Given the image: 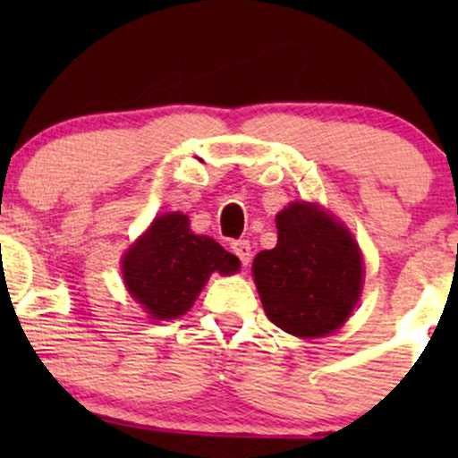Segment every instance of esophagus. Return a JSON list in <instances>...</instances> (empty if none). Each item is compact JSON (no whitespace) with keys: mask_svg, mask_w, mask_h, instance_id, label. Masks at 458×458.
I'll return each instance as SVG.
<instances>
[{"mask_svg":"<svg viewBox=\"0 0 458 458\" xmlns=\"http://www.w3.org/2000/svg\"><path fill=\"white\" fill-rule=\"evenodd\" d=\"M230 247H233L234 256H236V259L241 260V265H243V267L250 265V260H251V247H250V241L239 239V241H234V243L230 245Z\"/></svg>","mask_w":458,"mask_h":458,"instance_id":"esophagus-1","label":"esophagus"}]
</instances>
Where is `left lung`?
Returning <instances> with one entry per match:
<instances>
[{
  "instance_id": "8db88e82",
  "label": "left lung",
  "mask_w": 458,
  "mask_h": 458,
  "mask_svg": "<svg viewBox=\"0 0 458 458\" xmlns=\"http://www.w3.org/2000/svg\"><path fill=\"white\" fill-rule=\"evenodd\" d=\"M277 245L254 259L262 308L277 327L320 338L344 323L361 291L360 247L318 207L293 202L277 213Z\"/></svg>"
}]
</instances>
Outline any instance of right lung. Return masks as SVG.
<instances>
[{
    "label": "right lung",
    "mask_w": 458,
    "mask_h": 458,
    "mask_svg": "<svg viewBox=\"0 0 458 458\" xmlns=\"http://www.w3.org/2000/svg\"><path fill=\"white\" fill-rule=\"evenodd\" d=\"M239 259L211 236L193 234L187 215L167 213L127 251L124 284L152 318L182 317L213 271H239Z\"/></svg>",
    "instance_id": "1"
}]
</instances>
